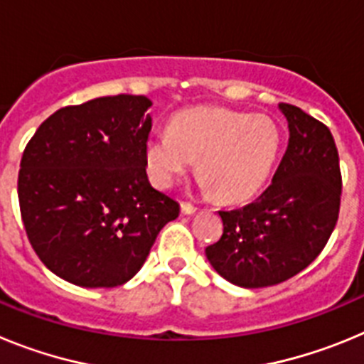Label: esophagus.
I'll return each instance as SVG.
<instances>
[{
    "label": "esophagus",
    "instance_id": "esophagus-1",
    "mask_svg": "<svg viewBox=\"0 0 364 364\" xmlns=\"http://www.w3.org/2000/svg\"><path fill=\"white\" fill-rule=\"evenodd\" d=\"M180 210H182V213L184 215H193L195 211H197V208H195L193 204H189V202H182V204H180Z\"/></svg>",
    "mask_w": 364,
    "mask_h": 364
}]
</instances>
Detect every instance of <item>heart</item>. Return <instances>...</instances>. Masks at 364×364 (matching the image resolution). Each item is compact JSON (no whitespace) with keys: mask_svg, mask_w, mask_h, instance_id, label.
<instances>
[{"mask_svg":"<svg viewBox=\"0 0 364 364\" xmlns=\"http://www.w3.org/2000/svg\"><path fill=\"white\" fill-rule=\"evenodd\" d=\"M281 131L264 114L222 107L176 112L169 129L153 131L144 160L159 188H171L198 159V186L222 202L252 198L268 180L281 151Z\"/></svg>","mask_w":364,"mask_h":364,"instance_id":"heart-1","label":"heart"}]
</instances>
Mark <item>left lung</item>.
<instances>
[{"label": "left lung", "mask_w": 364, "mask_h": 364, "mask_svg": "<svg viewBox=\"0 0 364 364\" xmlns=\"http://www.w3.org/2000/svg\"><path fill=\"white\" fill-rule=\"evenodd\" d=\"M288 147L272 184L252 204L218 211L224 231L205 247L215 272L242 288H264L297 275L326 246L341 205L339 153L326 125L281 104Z\"/></svg>", "instance_id": "8db88e82"}]
</instances>
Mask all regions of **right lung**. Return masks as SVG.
<instances>
[{
  "mask_svg": "<svg viewBox=\"0 0 364 364\" xmlns=\"http://www.w3.org/2000/svg\"><path fill=\"white\" fill-rule=\"evenodd\" d=\"M146 96L118 95L50 114L19 164L21 220L40 260L83 288L133 279L178 202L149 184Z\"/></svg>",
  "mask_w": 364,
  "mask_h": 364,
  "instance_id": "obj_1",
  "label": "right lung"
}]
</instances>
